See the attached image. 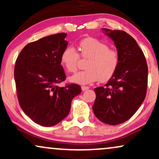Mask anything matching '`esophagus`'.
<instances>
[{"label":"esophagus","mask_w":159,"mask_h":159,"mask_svg":"<svg viewBox=\"0 0 159 159\" xmlns=\"http://www.w3.org/2000/svg\"><path fill=\"white\" fill-rule=\"evenodd\" d=\"M81 88H82V91H85V90L89 89V87H88V86H82Z\"/></svg>","instance_id":"obj_1"}]
</instances>
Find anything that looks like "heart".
<instances>
[{"instance_id":"obj_1","label":"heart","mask_w":159,"mask_h":159,"mask_svg":"<svg viewBox=\"0 0 159 159\" xmlns=\"http://www.w3.org/2000/svg\"><path fill=\"white\" fill-rule=\"evenodd\" d=\"M80 55L89 59L85 66L86 70L75 74L69 77L70 82L80 84H88L97 80L104 82L115 75L119 65V55L117 50L109 48L104 42L95 38H87L80 43ZM80 55L75 47L65 48L61 57L63 66L69 72L77 69Z\"/></svg>"}]
</instances>
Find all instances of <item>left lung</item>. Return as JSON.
Masks as SVG:
<instances>
[{
  "label": "left lung",
  "instance_id": "8db88e82",
  "mask_svg": "<svg viewBox=\"0 0 159 159\" xmlns=\"http://www.w3.org/2000/svg\"><path fill=\"white\" fill-rule=\"evenodd\" d=\"M112 39L119 55L115 75L103 87L96 88L93 110L109 125H118L131 118L143 104L148 87V65L135 39L123 30L102 29Z\"/></svg>",
  "mask_w": 159,
  "mask_h": 159
}]
</instances>
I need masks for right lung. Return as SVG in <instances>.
I'll return each mask as SVG.
<instances>
[{"label":"right lung","mask_w":159,"mask_h":159,"mask_svg":"<svg viewBox=\"0 0 159 159\" xmlns=\"http://www.w3.org/2000/svg\"><path fill=\"white\" fill-rule=\"evenodd\" d=\"M65 33L29 43L14 66L16 94L23 112L34 123L52 126L69 115L71 101L81 93L79 84H57L66 80L61 57L66 48Z\"/></svg>","instance_id":"add662e5"}]
</instances>
